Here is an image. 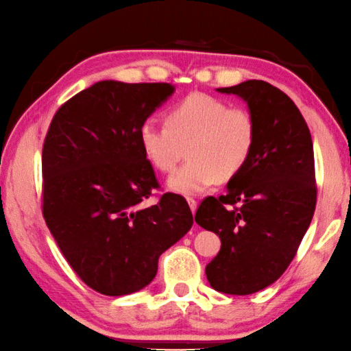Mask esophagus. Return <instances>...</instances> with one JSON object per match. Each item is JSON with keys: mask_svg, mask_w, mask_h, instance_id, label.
<instances>
[{"mask_svg": "<svg viewBox=\"0 0 351 351\" xmlns=\"http://www.w3.org/2000/svg\"><path fill=\"white\" fill-rule=\"evenodd\" d=\"M186 200H188L189 208H191V213L194 215V213H196V210H197V200H194L193 197H186Z\"/></svg>", "mask_w": 351, "mask_h": 351, "instance_id": "obj_1", "label": "esophagus"}]
</instances>
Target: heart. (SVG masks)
<instances>
[{
  "mask_svg": "<svg viewBox=\"0 0 351 351\" xmlns=\"http://www.w3.org/2000/svg\"><path fill=\"white\" fill-rule=\"evenodd\" d=\"M165 123H143L138 140L145 157L162 172L174 169L186 147L188 163L166 180L174 193L197 194L217 180H232L254 154V114L244 107H230L215 96H186L169 108Z\"/></svg>",
  "mask_w": 351,
  "mask_h": 351,
  "instance_id": "1",
  "label": "heart"
}]
</instances>
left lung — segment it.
Segmentation results:
<instances>
[{
    "label": "left lung",
    "mask_w": 351,
    "mask_h": 351,
    "mask_svg": "<svg viewBox=\"0 0 351 351\" xmlns=\"http://www.w3.org/2000/svg\"><path fill=\"white\" fill-rule=\"evenodd\" d=\"M219 93L241 97L256 121V143L226 196L206 197L194 219L221 238L205 267L210 286L249 295L277 281L295 256L315 210L314 149L309 129L288 95L264 80Z\"/></svg>",
    "instance_id": "8db88e82"
}]
</instances>
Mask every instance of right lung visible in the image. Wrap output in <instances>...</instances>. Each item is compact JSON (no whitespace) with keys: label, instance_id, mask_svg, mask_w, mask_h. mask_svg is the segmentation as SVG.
<instances>
[{"label":"right lung","instance_id":"right-lung-1","mask_svg":"<svg viewBox=\"0 0 351 351\" xmlns=\"http://www.w3.org/2000/svg\"><path fill=\"white\" fill-rule=\"evenodd\" d=\"M176 91L171 84L101 80L65 102L42 155L43 216L73 271L104 295L151 283L158 258L193 226L186 200L158 186L138 130Z\"/></svg>","mask_w":351,"mask_h":351}]
</instances>
